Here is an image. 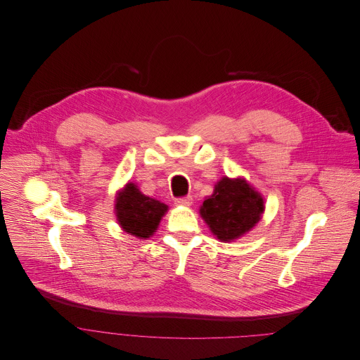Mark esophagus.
<instances>
[{
	"instance_id": "1",
	"label": "esophagus",
	"mask_w": 360,
	"mask_h": 360,
	"mask_svg": "<svg viewBox=\"0 0 360 360\" xmlns=\"http://www.w3.org/2000/svg\"><path fill=\"white\" fill-rule=\"evenodd\" d=\"M174 202L177 204V205H190L191 202H193V197L191 195H186V197H179V198H176L174 200Z\"/></svg>"
}]
</instances>
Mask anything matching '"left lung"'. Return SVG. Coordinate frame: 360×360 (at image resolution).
<instances>
[{
  "mask_svg": "<svg viewBox=\"0 0 360 360\" xmlns=\"http://www.w3.org/2000/svg\"><path fill=\"white\" fill-rule=\"evenodd\" d=\"M264 200L244 179L223 177L200 207L202 220L220 241L243 237L259 220Z\"/></svg>",
  "mask_w": 360,
  "mask_h": 360,
  "instance_id": "left-lung-1",
  "label": "left lung"
}]
</instances>
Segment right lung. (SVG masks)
Here are the masks:
<instances>
[{
    "instance_id": "1",
    "label": "right lung",
    "mask_w": 360,
    "mask_h": 360,
    "mask_svg": "<svg viewBox=\"0 0 360 360\" xmlns=\"http://www.w3.org/2000/svg\"><path fill=\"white\" fill-rule=\"evenodd\" d=\"M116 219L130 236L137 238H149L159 227L169 207L159 200L141 194L134 183H127L116 197Z\"/></svg>"
}]
</instances>
